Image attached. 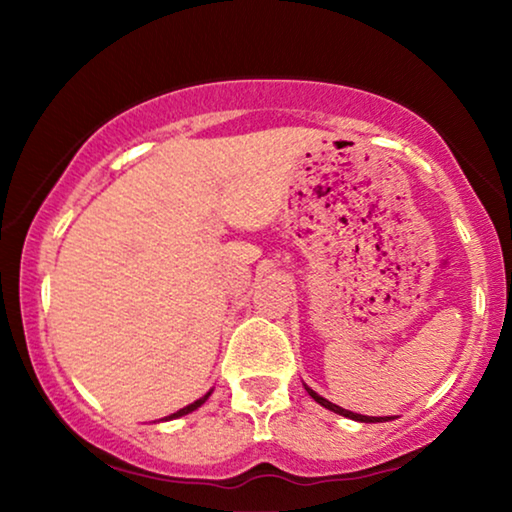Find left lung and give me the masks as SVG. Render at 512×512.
Returning <instances> with one entry per match:
<instances>
[{"mask_svg": "<svg viewBox=\"0 0 512 512\" xmlns=\"http://www.w3.org/2000/svg\"><path fill=\"white\" fill-rule=\"evenodd\" d=\"M305 389H307V394H310L314 401H317L319 405H324L326 410H331V412H335V415H342V417H349V419H354V422H366V424H375V422H389L391 417H368V415H359V412H352V410H345V408H340V405H335V403H331L328 401V398H324V396H319L317 391L314 389H310L305 384Z\"/></svg>", "mask_w": 512, "mask_h": 512, "instance_id": "8db88e82", "label": "left lung"}]
</instances>
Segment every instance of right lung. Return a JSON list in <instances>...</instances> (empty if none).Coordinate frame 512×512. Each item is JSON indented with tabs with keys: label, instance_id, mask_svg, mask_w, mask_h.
Instances as JSON below:
<instances>
[{
	"label": "right lung",
	"instance_id": "1",
	"mask_svg": "<svg viewBox=\"0 0 512 512\" xmlns=\"http://www.w3.org/2000/svg\"><path fill=\"white\" fill-rule=\"evenodd\" d=\"M212 391H214V389H209L205 396H200V398H198V401H193L191 405H186V408H181V410H177V412H172V415H167V417L163 419V422H170V419H179V417H184V415H188V412L198 410V408H200V405H202V403H205L209 396H212Z\"/></svg>",
	"mask_w": 512,
	"mask_h": 512
}]
</instances>
